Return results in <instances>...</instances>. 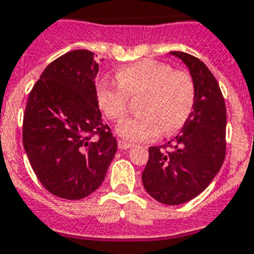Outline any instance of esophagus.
I'll use <instances>...</instances> for the list:
<instances>
[{
  "instance_id": "1",
  "label": "esophagus",
  "mask_w": 254,
  "mask_h": 254,
  "mask_svg": "<svg viewBox=\"0 0 254 254\" xmlns=\"http://www.w3.org/2000/svg\"><path fill=\"white\" fill-rule=\"evenodd\" d=\"M133 145L129 143V142H125V141H119V148L120 150H127V148H131Z\"/></svg>"
}]
</instances>
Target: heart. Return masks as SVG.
Wrapping results in <instances>:
<instances>
[{
  "instance_id": "heart-1",
  "label": "heart",
  "mask_w": 254,
  "mask_h": 254,
  "mask_svg": "<svg viewBox=\"0 0 254 254\" xmlns=\"http://www.w3.org/2000/svg\"><path fill=\"white\" fill-rule=\"evenodd\" d=\"M117 82L99 80L96 99L111 121L127 116L129 99L137 100L138 115L117 127L127 141H148L160 133L174 134L184 127L194 107L195 87L190 74L168 64L143 60L117 71Z\"/></svg>"
}]
</instances>
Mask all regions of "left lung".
<instances>
[{
  "mask_svg": "<svg viewBox=\"0 0 254 254\" xmlns=\"http://www.w3.org/2000/svg\"><path fill=\"white\" fill-rule=\"evenodd\" d=\"M171 55L179 57L190 71L194 107L172 141L148 148L142 183L160 203L181 205L205 190L223 164L227 112L219 84L209 67L189 53Z\"/></svg>",
  "mask_w": 254,
  "mask_h": 254,
  "instance_id": "8db88e82",
  "label": "left lung"
}]
</instances>
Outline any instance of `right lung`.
<instances>
[{
	"instance_id": "right-lung-1",
	"label": "right lung",
	"mask_w": 254,
	"mask_h": 254,
	"mask_svg": "<svg viewBox=\"0 0 254 254\" xmlns=\"http://www.w3.org/2000/svg\"><path fill=\"white\" fill-rule=\"evenodd\" d=\"M98 71L94 53L70 51L45 67L28 95L24 150L41 185L60 198L91 194L116 154V138L99 111Z\"/></svg>"
}]
</instances>
